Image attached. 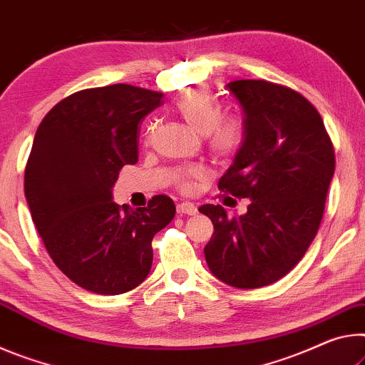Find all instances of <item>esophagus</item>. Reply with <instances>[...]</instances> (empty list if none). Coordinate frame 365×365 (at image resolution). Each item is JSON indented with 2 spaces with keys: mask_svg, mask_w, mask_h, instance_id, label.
I'll list each match as a JSON object with an SVG mask.
<instances>
[{
  "mask_svg": "<svg viewBox=\"0 0 365 365\" xmlns=\"http://www.w3.org/2000/svg\"><path fill=\"white\" fill-rule=\"evenodd\" d=\"M178 212L182 215H195L197 207L194 204H190V202H181V204H178Z\"/></svg>",
  "mask_w": 365,
  "mask_h": 365,
  "instance_id": "obj_1",
  "label": "esophagus"
}]
</instances>
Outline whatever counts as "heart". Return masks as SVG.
Returning <instances> with one entry per match:
<instances>
[{
    "label": "heart",
    "instance_id": "heart-1",
    "mask_svg": "<svg viewBox=\"0 0 365 365\" xmlns=\"http://www.w3.org/2000/svg\"><path fill=\"white\" fill-rule=\"evenodd\" d=\"M175 108L190 129L207 135L208 145L218 158L235 157L241 148L244 123L237 116L220 118V105L205 88H194L182 93L176 100ZM204 179L205 173L195 168L184 173L179 184L184 190H194Z\"/></svg>",
    "mask_w": 365,
    "mask_h": 365
}]
</instances>
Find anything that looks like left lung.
I'll list each match as a JSON object with an SVG mask.
<instances>
[{
	"label": "left lung",
	"mask_w": 365,
	"mask_h": 365,
	"mask_svg": "<svg viewBox=\"0 0 365 365\" xmlns=\"http://www.w3.org/2000/svg\"><path fill=\"white\" fill-rule=\"evenodd\" d=\"M244 113V142L218 187L247 212L230 217L222 205H202L213 223L204 249L220 282L241 289L272 284L306 254L324 217L334 175V152L312 103L267 81L230 82Z\"/></svg>",
	"instance_id": "8db88e82"
}]
</instances>
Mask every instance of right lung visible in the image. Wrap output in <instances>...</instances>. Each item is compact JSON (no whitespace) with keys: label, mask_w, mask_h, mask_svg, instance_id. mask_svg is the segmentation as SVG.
Returning <instances> with one entry per match:
<instances>
[{"label":"right lung","mask_w":365,"mask_h":365,"mask_svg":"<svg viewBox=\"0 0 365 365\" xmlns=\"http://www.w3.org/2000/svg\"><path fill=\"white\" fill-rule=\"evenodd\" d=\"M163 93L113 83L76 92L53 106L35 134L24 190L35 228L71 282L123 294L150 273L152 239L176 213L155 195L148 207L113 202L124 165L137 163V133Z\"/></svg>","instance_id":"1"}]
</instances>
